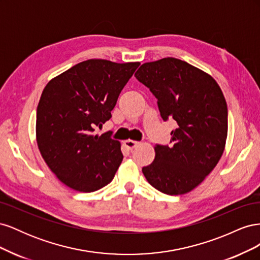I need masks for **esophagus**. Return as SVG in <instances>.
I'll list each match as a JSON object with an SVG mask.
<instances>
[{
  "instance_id": "esophagus-1",
  "label": "esophagus",
  "mask_w": 260,
  "mask_h": 260,
  "mask_svg": "<svg viewBox=\"0 0 260 260\" xmlns=\"http://www.w3.org/2000/svg\"><path fill=\"white\" fill-rule=\"evenodd\" d=\"M123 144H124V146L127 147L128 149H133L135 147H137L138 145H139V142H137V141H133V140H125L124 142H123Z\"/></svg>"
}]
</instances>
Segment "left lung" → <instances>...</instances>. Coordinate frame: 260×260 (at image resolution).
Listing matches in <instances>:
<instances>
[{"label": "left lung", "mask_w": 260, "mask_h": 260, "mask_svg": "<svg viewBox=\"0 0 260 260\" xmlns=\"http://www.w3.org/2000/svg\"><path fill=\"white\" fill-rule=\"evenodd\" d=\"M136 78L155 98L162 119H174L171 145L157 144L142 168L148 183L168 195L192 191L216 167L224 151L228 107L210 75L174 57L145 62Z\"/></svg>", "instance_id": "1"}]
</instances>
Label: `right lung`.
Instances as JSON below:
<instances>
[{"label": "right lung", "mask_w": 260, "mask_h": 260, "mask_svg": "<svg viewBox=\"0 0 260 260\" xmlns=\"http://www.w3.org/2000/svg\"><path fill=\"white\" fill-rule=\"evenodd\" d=\"M140 62L88 59L45 85L37 108V143L49 168L73 190L107 185L122 161L120 142L96 127L111 119L118 96Z\"/></svg>", "instance_id": "right-lung-1"}]
</instances>
